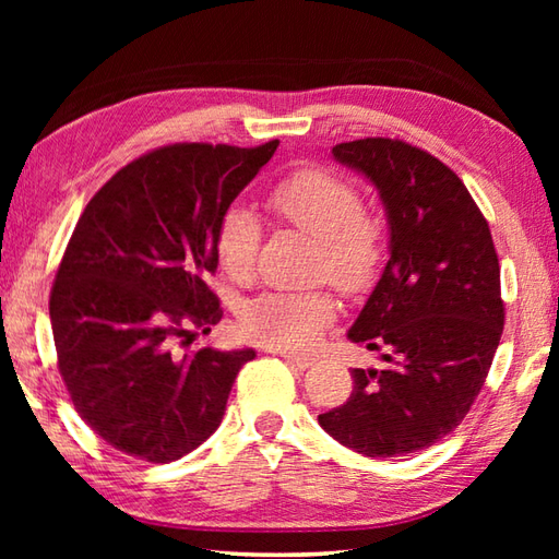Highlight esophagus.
I'll return each instance as SVG.
<instances>
[{"instance_id":"obj_1","label":"esophagus","mask_w":559,"mask_h":559,"mask_svg":"<svg viewBox=\"0 0 559 559\" xmlns=\"http://www.w3.org/2000/svg\"><path fill=\"white\" fill-rule=\"evenodd\" d=\"M281 355H283V358H286L290 365L300 367V370H307V367L314 365L312 355H300V353H281Z\"/></svg>"}]
</instances>
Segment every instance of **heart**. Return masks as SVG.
<instances>
[{
  "instance_id": "heart-1",
  "label": "heart",
  "mask_w": 559,
  "mask_h": 559,
  "mask_svg": "<svg viewBox=\"0 0 559 559\" xmlns=\"http://www.w3.org/2000/svg\"><path fill=\"white\" fill-rule=\"evenodd\" d=\"M269 209L290 228L317 240L314 273L343 293H362L377 281L386 257L384 228L360 206V192L346 177L305 165L269 189ZM261 223L252 211L233 204L221 213L213 249L221 269L233 281H247L254 271ZM336 314L326 290H271L249 302L240 324L259 343L276 348H305Z\"/></svg>"
}]
</instances>
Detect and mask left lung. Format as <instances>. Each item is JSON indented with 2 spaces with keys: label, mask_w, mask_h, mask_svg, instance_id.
Listing matches in <instances>:
<instances>
[{
  "label": "left lung",
  "mask_w": 559,
  "mask_h": 559,
  "mask_svg": "<svg viewBox=\"0 0 559 559\" xmlns=\"http://www.w3.org/2000/svg\"><path fill=\"white\" fill-rule=\"evenodd\" d=\"M362 173L389 221V261L348 331L382 353V370L355 367L353 394L319 415L343 447L403 456L432 447L466 418L504 326L490 225L459 175L401 139L331 148Z\"/></svg>",
  "instance_id": "left-lung-1"
}]
</instances>
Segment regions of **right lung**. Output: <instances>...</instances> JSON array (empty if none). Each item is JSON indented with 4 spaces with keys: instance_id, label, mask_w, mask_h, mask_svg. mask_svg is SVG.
Masks as SVG:
<instances>
[{
    "instance_id": "add662e5",
    "label": "right lung",
    "mask_w": 559,
    "mask_h": 559,
    "mask_svg": "<svg viewBox=\"0 0 559 559\" xmlns=\"http://www.w3.org/2000/svg\"><path fill=\"white\" fill-rule=\"evenodd\" d=\"M278 148L173 144L105 182L76 223L50 293L57 367L93 432L170 463L216 432L252 348L180 353L223 310L209 276L221 213Z\"/></svg>"
}]
</instances>
